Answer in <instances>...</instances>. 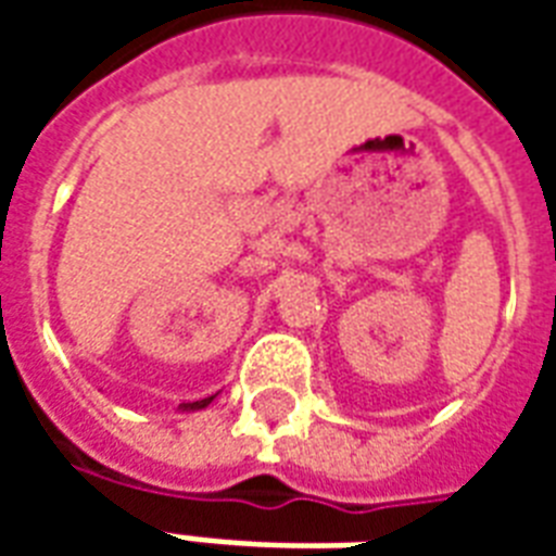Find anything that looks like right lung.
Here are the masks:
<instances>
[{"label": "right lung", "instance_id": "obj_1", "mask_svg": "<svg viewBox=\"0 0 556 556\" xmlns=\"http://www.w3.org/2000/svg\"><path fill=\"white\" fill-rule=\"evenodd\" d=\"M211 399H214V396L199 399V402H187V405H184V408H205V405H211Z\"/></svg>", "mask_w": 556, "mask_h": 556}]
</instances>
